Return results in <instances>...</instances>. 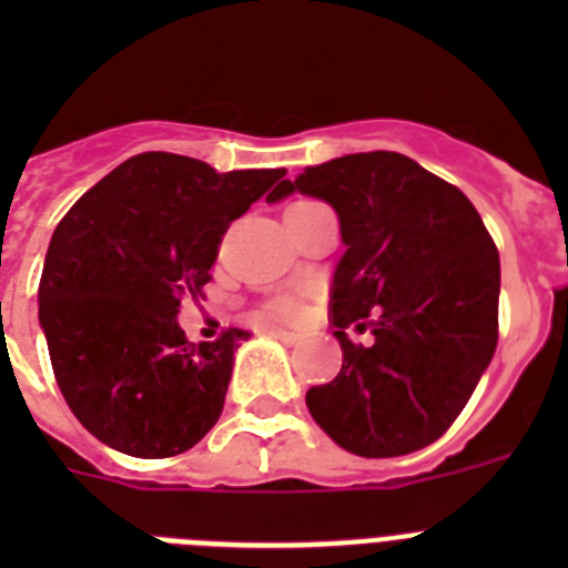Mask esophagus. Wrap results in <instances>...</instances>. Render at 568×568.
<instances>
[{"label": "esophagus", "instance_id": "34e87169", "mask_svg": "<svg viewBox=\"0 0 568 568\" xmlns=\"http://www.w3.org/2000/svg\"><path fill=\"white\" fill-rule=\"evenodd\" d=\"M270 335H273V338H278V341H284V344H301V335L298 333H287V329L273 327V329H270Z\"/></svg>", "mask_w": 568, "mask_h": 568}]
</instances>
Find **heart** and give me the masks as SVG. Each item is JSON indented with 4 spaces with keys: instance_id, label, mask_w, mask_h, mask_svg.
<instances>
[{
    "instance_id": "obj_1",
    "label": "heart",
    "mask_w": 568,
    "mask_h": 568,
    "mask_svg": "<svg viewBox=\"0 0 568 568\" xmlns=\"http://www.w3.org/2000/svg\"><path fill=\"white\" fill-rule=\"evenodd\" d=\"M275 310H278L281 315H287V318H293V315H298V301L295 298H281L275 301Z\"/></svg>"
}]
</instances>
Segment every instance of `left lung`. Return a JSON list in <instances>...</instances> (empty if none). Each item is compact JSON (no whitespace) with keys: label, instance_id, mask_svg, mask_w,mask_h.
Instances as JSON below:
<instances>
[{"label":"left lung","instance_id":"8db88e82","mask_svg":"<svg viewBox=\"0 0 568 568\" xmlns=\"http://www.w3.org/2000/svg\"><path fill=\"white\" fill-rule=\"evenodd\" d=\"M304 193L338 213L333 275L341 373L307 409L346 453L398 458L453 426L498 346L500 258L478 210L409 155H341L284 179L267 202ZM369 328V347L343 329Z\"/></svg>","mask_w":568,"mask_h":568}]
</instances>
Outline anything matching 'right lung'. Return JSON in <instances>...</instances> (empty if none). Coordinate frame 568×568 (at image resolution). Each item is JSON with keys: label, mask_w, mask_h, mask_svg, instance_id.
<instances>
[{"label": "right lung", "mask_w": 568, "mask_h": 568, "mask_svg": "<svg viewBox=\"0 0 568 568\" xmlns=\"http://www.w3.org/2000/svg\"><path fill=\"white\" fill-rule=\"evenodd\" d=\"M287 170H230L142 153L108 173L53 230L39 324L70 413L133 458L195 446L224 409L233 353L250 333L190 344L184 298L204 295L230 222Z\"/></svg>", "instance_id": "add662e5"}]
</instances>
